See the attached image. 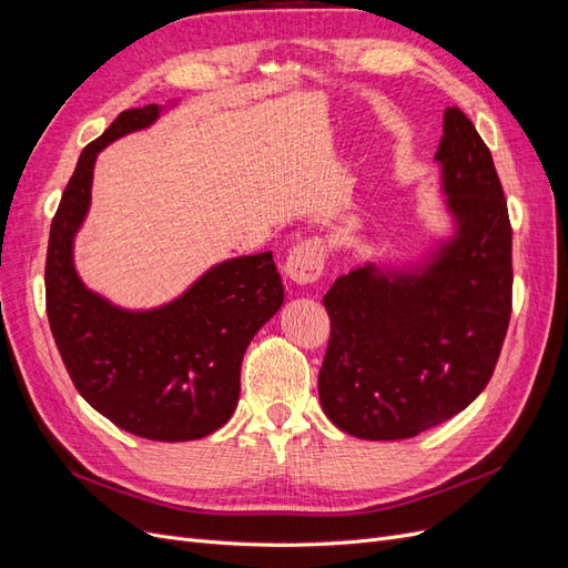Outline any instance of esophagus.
I'll list each match as a JSON object with an SVG mask.
<instances>
[{
	"instance_id": "obj_1",
	"label": "esophagus",
	"mask_w": 568,
	"mask_h": 568,
	"mask_svg": "<svg viewBox=\"0 0 568 568\" xmlns=\"http://www.w3.org/2000/svg\"><path fill=\"white\" fill-rule=\"evenodd\" d=\"M324 267V244L320 239H305L298 246H294L286 255L284 272L286 280L294 282L296 286H307L315 284L320 280Z\"/></svg>"
}]
</instances>
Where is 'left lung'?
Here are the masks:
<instances>
[{"instance_id": "obj_1", "label": "left lung", "mask_w": 568, "mask_h": 568, "mask_svg": "<svg viewBox=\"0 0 568 568\" xmlns=\"http://www.w3.org/2000/svg\"><path fill=\"white\" fill-rule=\"evenodd\" d=\"M448 232L415 257H374L322 298L332 338L324 415L365 440L415 438L471 405L490 382L511 315V227L493 156L459 109L443 113Z\"/></svg>"}]
</instances>
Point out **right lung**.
Masks as SVG:
<instances>
[{
  "instance_id": "right-lung-1",
  "label": "right lung",
  "mask_w": 568,
  "mask_h": 568,
  "mask_svg": "<svg viewBox=\"0 0 568 568\" xmlns=\"http://www.w3.org/2000/svg\"><path fill=\"white\" fill-rule=\"evenodd\" d=\"M163 111H123L84 146L51 220L44 286L51 334L82 398L128 434L178 443L230 422L244 353L277 315L284 286L272 251L220 261L153 307L118 305L82 282L75 236L92 205L97 156L120 136L151 128Z\"/></svg>"
}]
</instances>
